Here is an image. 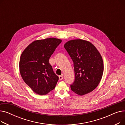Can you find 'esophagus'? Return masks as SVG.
<instances>
[{"instance_id":"1","label":"esophagus","mask_w":125,"mask_h":125,"mask_svg":"<svg viewBox=\"0 0 125 125\" xmlns=\"http://www.w3.org/2000/svg\"><path fill=\"white\" fill-rule=\"evenodd\" d=\"M59 80H62L63 79L64 76H63V75H61L59 76Z\"/></svg>"}]
</instances>
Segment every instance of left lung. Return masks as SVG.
<instances>
[{
    "label": "left lung",
    "instance_id": "8db88e82",
    "mask_svg": "<svg viewBox=\"0 0 125 125\" xmlns=\"http://www.w3.org/2000/svg\"><path fill=\"white\" fill-rule=\"evenodd\" d=\"M64 47L73 62L75 80L71 90L80 96L90 93L99 84L103 73L100 52L92 43L81 39L70 40Z\"/></svg>",
    "mask_w": 125,
    "mask_h": 125
}]
</instances>
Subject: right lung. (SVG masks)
<instances>
[{
    "label": "right lung",
    "mask_w": 125,
    "mask_h": 125,
    "mask_svg": "<svg viewBox=\"0 0 125 125\" xmlns=\"http://www.w3.org/2000/svg\"><path fill=\"white\" fill-rule=\"evenodd\" d=\"M61 42V39L54 37L36 40L22 52L19 62L21 75L37 94L46 95L55 88L59 77L53 71L49 59Z\"/></svg>",
    "instance_id": "add662e5"
}]
</instances>
